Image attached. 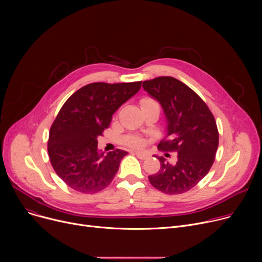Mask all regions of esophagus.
<instances>
[{
    "label": "esophagus",
    "instance_id": "34e87169",
    "mask_svg": "<svg viewBox=\"0 0 262 262\" xmlns=\"http://www.w3.org/2000/svg\"><path fill=\"white\" fill-rule=\"evenodd\" d=\"M134 154H135L137 157H138V158H140V159H146V158L148 157L147 154H145V153H143V152H138V150H135Z\"/></svg>",
    "mask_w": 262,
    "mask_h": 262
}]
</instances>
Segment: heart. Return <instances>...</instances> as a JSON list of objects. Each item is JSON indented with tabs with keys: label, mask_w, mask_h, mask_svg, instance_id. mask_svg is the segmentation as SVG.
I'll return each instance as SVG.
<instances>
[{
	"label": "heart",
	"mask_w": 262,
	"mask_h": 262,
	"mask_svg": "<svg viewBox=\"0 0 262 262\" xmlns=\"http://www.w3.org/2000/svg\"><path fill=\"white\" fill-rule=\"evenodd\" d=\"M153 104H157L155 101H153L152 99H148V98H144L141 100V107H147L150 106ZM124 142H125L128 146L130 147H136V148H140L143 146L144 144V140L141 138L139 136H136V135H129L126 136L125 139H124Z\"/></svg>",
	"instance_id": "b5f03b06"
}]
</instances>
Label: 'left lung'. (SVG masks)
<instances>
[{"mask_svg": "<svg viewBox=\"0 0 262 262\" xmlns=\"http://www.w3.org/2000/svg\"><path fill=\"white\" fill-rule=\"evenodd\" d=\"M142 87L160 103L166 115L168 134L158 148L177 153L175 162L157 156L160 170L149 175L148 181L166 194L184 193L196 186L212 167L219 145L214 117L193 90L174 77L145 80Z\"/></svg>", "mask_w": 262, "mask_h": 262, "instance_id": "obj_1", "label": "left lung"}]
</instances>
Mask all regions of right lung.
Listing matches in <instances>:
<instances>
[{"instance_id":"1","label":"right lung","mask_w":262,"mask_h":262,"mask_svg":"<svg viewBox=\"0 0 262 262\" xmlns=\"http://www.w3.org/2000/svg\"><path fill=\"white\" fill-rule=\"evenodd\" d=\"M141 82H92L60 108L50 129L48 153L54 171L71 189L96 193L113 182L127 152H100L98 137L117 109L140 90Z\"/></svg>"}]
</instances>
